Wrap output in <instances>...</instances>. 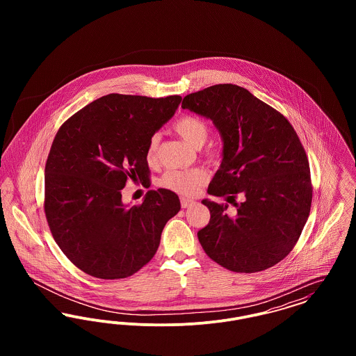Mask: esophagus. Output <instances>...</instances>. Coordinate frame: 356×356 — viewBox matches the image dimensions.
I'll return each mask as SVG.
<instances>
[{"mask_svg": "<svg viewBox=\"0 0 356 356\" xmlns=\"http://www.w3.org/2000/svg\"><path fill=\"white\" fill-rule=\"evenodd\" d=\"M193 204H195V200L188 199V197H181V207H183V208H189V207H192Z\"/></svg>", "mask_w": 356, "mask_h": 356, "instance_id": "34e87169", "label": "esophagus"}]
</instances>
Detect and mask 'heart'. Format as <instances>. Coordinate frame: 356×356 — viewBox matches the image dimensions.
Returning <instances> with one entry per match:
<instances>
[{"mask_svg":"<svg viewBox=\"0 0 356 356\" xmlns=\"http://www.w3.org/2000/svg\"><path fill=\"white\" fill-rule=\"evenodd\" d=\"M173 131L180 136L186 144L195 149H199L208 138L209 128L204 120L196 116H183L173 124ZM159 148V136L154 135L149 138L147 145V160L148 163H154L157 159ZM207 173L203 170H168L160 184L177 192L180 195L192 196L199 192V189L207 183Z\"/></svg>","mask_w":356,"mask_h":356,"instance_id":"obj_1","label":"heart"}]
</instances>
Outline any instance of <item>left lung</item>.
<instances>
[{
  "label": "left lung",
  "mask_w": 356,
  "mask_h": 356,
  "mask_svg": "<svg viewBox=\"0 0 356 356\" xmlns=\"http://www.w3.org/2000/svg\"><path fill=\"white\" fill-rule=\"evenodd\" d=\"M183 109L212 120L222 141L220 168L204 199L211 219L197 232L205 254L234 272L263 271L287 256L308 219L312 186L305 148L288 120L234 84L184 97ZM236 195L242 197L237 204Z\"/></svg>",
  "instance_id": "obj_1"
}]
</instances>
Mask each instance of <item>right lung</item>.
Here are the masks:
<instances>
[{
	"instance_id": "1",
	"label": "right lung",
	"mask_w": 356,
	"mask_h": 356,
	"mask_svg": "<svg viewBox=\"0 0 356 356\" xmlns=\"http://www.w3.org/2000/svg\"><path fill=\"white\" fill-rule=\"evenodd\" d=\"M180 96L111 93L67 120L45 165V215L69 260L99 279H124L156 254L161 232L180 211L170 189L148 191L127 205L128 180L149 181L147 145L175 115Z\"/></svg>"
}]
</instances>
